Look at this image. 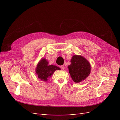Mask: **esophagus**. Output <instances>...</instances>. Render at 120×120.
<instances>
[{
  "label": "esophagus",
  "mask_w": 120,
  "mask_h": 120,
  "mask_svg": "<svg viewBox=\"0 0 120 120\" xmlns=\"http://www.w3.org/2000/svg\"><path fill=\"white\" fill-rule=\"evenodd\" d=\"M60 68H61V69H62V70H64V68H65V67H64V66H63H63H60Z\"/></svg>",
  "instance_id": "esophagus-1"
}]
</instances>
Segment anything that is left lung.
<instances>
[{"mask_svg": "<svg viewBox=\"0 0 120 120\" xmlns=\"http://www.w3.org/2000/svg\"><path fill=\"white\" fill-rule=\"evenodd\" d=\"M69 73L75 83H79L88 78L91 71L89 61L81 55H74L71 60V64L68 67Z\"/></svg>", "mask_w": 120, "mask_h": 120, "instance_id": "left-lung-1", "label": "left lung"}]
</instances>
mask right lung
Segmentation results:
<instances>
[{
    "label": "right lung",
    "mask_w": 120,
    "mask_h": 120,
    "mask_svg": "<svg viewBox=\"0 0 120 120\" xmlns=\"http://www.w3.org/2000/svg\"><path fill=\"white\" fill-rule=\"evenodd\" d=\"M46 59L42 58L38 64L35 69V74L38 79L43 82L48 81V79L53 75L56 70L60 68L54 65H49Z\"/></svg>",
    "instance_id": "1"
}]
</instances>
